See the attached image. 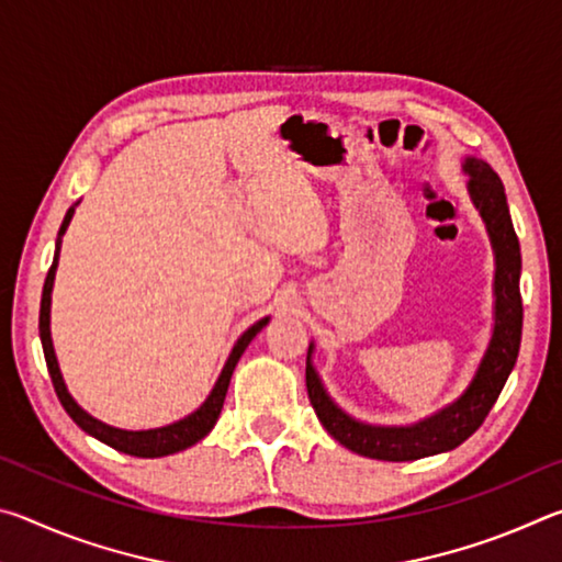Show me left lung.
I'll use <instances>...</instances> for the list:
<instances>
[{
	"label": "left lung",
	"instance_id": "8db88e82",
	"mask_svg": "<svg viewBox=\"0 0 562 562\" xmlns=\"http://www.w3.org/2000/svg\"><path fill=\"white\" fill-rule=\"evenodd\" d=\"M465 173L471 176L469 190L481 217L486 221L493 250H496V327L483 357L479 372L459 402L443 408L426 422L404 429H384L367 426L349 418L341 408L331 404L325 386L319 384L315 367L310 364L312 345L307 351V394L317 418L329 436L347 446L349 451L376 461H416L424 456L451 451L486 422L488 412L496 404L498 394L506 386L520 349L522 329V302H520V245L513 231L506 190L501 178L488 164L479 158L465 160Z\"/></svg>",
	"mask_w": 562,
	"mask_h": 562
}]
</instances>
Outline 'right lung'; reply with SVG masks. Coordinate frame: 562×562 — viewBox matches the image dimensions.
I'll return each mask as SVG.
<instances>
[{"label": "right lung", "mask_w": 562, "mask_h": 562, "mask_svg": "<svg viewBox=\"0 0 562 562\" xmlns=\"http://www.w3.org/2000/svg\"><path fill=\"white\" fill-rule=\"evenodd\" d=\"M74 215V207H69V213H66L64 223H61V231L59 235H64L66 225H69ZM56 260H59V252L54 255V262L49 272H46V280H44V290H42V310H40V337H42V347H44V359H46V369H49V376H52V384H54V392L59 396L61 406L66 408V414H69L76 424L81 426L83 431L91 434L93 439L103 441L111 449L123 451L128 456H138V459H158V456H168V453H176V451H183L188 446L198 443L201 439H205L207 434L217 422V416H221V408L225 402V394H227V384H231V376H233V369L237 364V359L243 357L245 347L250 345L252 337L258 335V331L268 325V317L260 319L258 325H252L250 329L245 331V335L237 339V345L233 347L231 357H227L225 367H223V374L217 379V384L213 386L211 396L205 398V404L198 408L186 418H180V422L164 426V429H150V431H123V429H113V426H106L97 422V418L89 416L83 408L74 402L66 392L64 386V379L59 372V364H56V357H54V347H52V331H49V307H52V288H54V272H56Z\"/></svg>", "instance_id": "add662e5"}]
</instances>
